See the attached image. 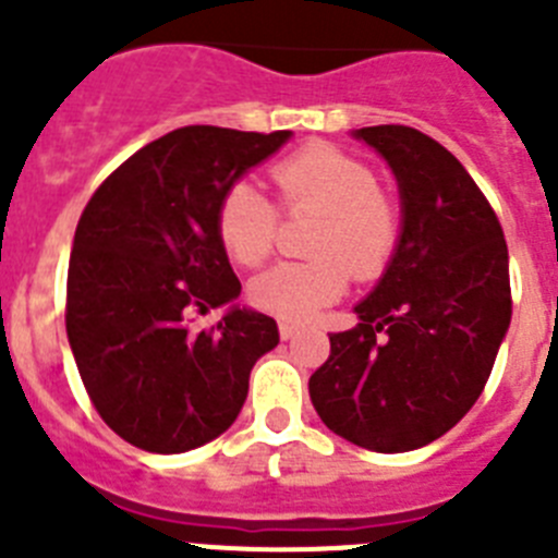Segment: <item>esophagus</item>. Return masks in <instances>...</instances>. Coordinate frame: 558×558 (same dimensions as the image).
<instances>
[{"label":"esophagus","mask_w":558,"mask_h":558,"mask_svg":"<svg viewBox=\"0 0 558 558\" xmlns=\"http://www.w3.org/2000/svg\"><path fill=\"white\" fill-rule=\"evenodd\" d=\"M295 332H299V324H293V322H279V335H282V340H290Z\"/></svg>","instance_id":"1"}]
</instances>
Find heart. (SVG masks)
<instances>
[{
	"label": "heart",
	"instance_id": "b5f03b06",
	"mask_svg": "<svg viewBox=\"0 0 558 558\" xmlns=\"http://www.w3.org/2000/svg\"><path fill=\"white\" fill-rule=\"evenodd\" d=\"M270 181L284 215H318L307 263H282L248 284V302L282 322H310L338 302L349 270L360 282L386 274L399 245V209L372 165L335 145L302 147L274 165ZM215 229L226 254L243 268L270 256L279 231L274 204L248 181H236L220 198Z\"/></svg>",
	"mask_w": 558,
	"mask_h": 558
}]
</instances>
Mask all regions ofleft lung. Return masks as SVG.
I'll use <instances>...</instances> for the list:
<instances>
[{"instance_id":"8db88e82","label":"left lung","mask_w":558,"mask_h":558,"mask_svg":"<svg viewBox=\"0 0 558 558\" xmlns=\"http://www.w3.org/2000/svg\"><path fill=\"white\" fill-rule=\"evenodd\" d=\"M402 192V236L360 324L329 335L310 377L324 425L374 452H408L456 427L483 393L511 322L509 248L461 161L408 125L360 128Z\"/></svg>"}]
</instances>
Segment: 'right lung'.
Returning a JSON list of instances; mask_svg holds the SVG:
<instances>
[{
	"mask_svg": "<svg viewBox=\"0 0 558 558\" xmlns=\"http://www.w3.org/2000/svg\"><path fill=\"white\" fill-rule=\"evenodd\" d=\"M290 131L186 125L122 161L77 220L66 335L95 411L128 445L186 452L229 430L248 374L279 343L274 318L231 310L240 295L215 229L220 198Z\"/></svg>",
	"mask_w": 558,
	"mask_h": 558,
	"instance_id": "1",
	"label": "right lung"
}]
</instances>
